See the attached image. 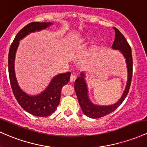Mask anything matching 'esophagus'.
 Returning <instances> with one entry per match:
<instances>
[{
    "instance_id": "1",
    "label": "esophagus",
    "mask_w": 147,
    "mask_h": 147,
    "mask_svg": "<svg viewBox=\"0 0 147 147\" xmlns=\"http://www.w3.org/2000/svg\"><path fill=\"white\" fill-rule=\"evenodd\" d=\"M75 80H76V75H71L70 82H75Z\"/></svg>"
}]
</instances>
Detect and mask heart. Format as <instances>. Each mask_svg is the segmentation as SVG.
<instances>
[{
	"mask_svg": "<svg viewBox=\"0 0 147 147\" xmlns=\"http://www.w3.org/2000/svg\"><path fill=\"white\" fill-rule=\"evenodd\" d=\"M89 39V38H88V36H86V37H84V38H82L81 40H80V43H83V42H86L87 40Z\"/></svg>",
	"mask_w": 147,
	"mask_h": 147,
	"instance_id": "obj_1",
	"label": "heart"
}]
</instances>
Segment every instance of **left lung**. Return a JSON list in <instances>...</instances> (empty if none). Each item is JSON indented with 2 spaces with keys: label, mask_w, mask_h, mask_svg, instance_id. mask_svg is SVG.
I'll return each instance as SVG.
<instances>
[{
  "label": "left lung",
  "mask_w": 147,
  "mask_h": 147,
  "mask_svg": "<svg viewBox=\"0 0 147 147\" xmlns=\"http://www.w3.org/2000/svg\"><path fill=\"white\" fill-rule=\"evenodd\" d=\"M113 28L115 30V39L112 45V49L120 50L125 57L127 68H128V82L125 91L118 102L112 105L99 106L93 104L88 98V88L84 79L85 75L83 72L80 74L81 75L80 77H79L75 80L74 87L82 112L87 117L92 119H98L105 117L117 109L126 98L131 84L132 77H133V57H132L131 47L125 37L118 29L114 27H113Z\"/></svg>",
  "instance_id": "left-lung-1"
}]
</instances>
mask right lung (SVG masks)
<instances>
[{"instance_id":"right-lung-1","label":"right lung","mask_w":147,"mask_h":147,"mask_svg":"<svg viewBox=\"0 0 147 147\" xmlns=\"http://www.w3.org/2000/svg\"><path fill=\"white\" fill-rule=\"evenodd\" d=\"M51 24L52 23L50 22H31L27 24L15 36L8 54V72L14 97L24 110L36 117H47L56 110L60 102L62 87L70 81L71 73L65 72L56 75L50 82L47 88L40 94L28 96L21 89L17 83L14 72V59L19 40L23 39L30 33L45 29Z\"/></svg>"}]
</instances>
